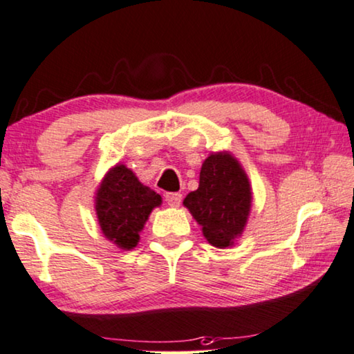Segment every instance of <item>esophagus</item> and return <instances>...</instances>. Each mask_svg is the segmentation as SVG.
Returning a JSON list of instances; mask_svg holds the SVG:
<instances>
[{"instance_id":"34e87169","label":"esophagus","mask_w":354,"mask_h":354,"mask_svg":"<svg viewBox=\"0 0 354 354\" xmlns=\"http://www.w3.org/2000/svg\"><path fill=\"white\" fill-rule=\"evenodd\" d=\"M165 202L170 205V207H179L183 202V195L179 192H167L165 194Z\"/></svg>"}]
</instances>
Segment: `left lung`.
<instances>
[{
    "mask_svg": "<svg viewBox=\"0 0 354 354\" xmlns=\"http://www.w3.org/2000/svg\"><path fill=\"white\" fill-rule=\"evenodd\" d=\"M184 205L211 245L232 246L250 214V181L230 154H211L202 165L198 189L184 198Z\"/></svg>",
    "mask_w": 354,
    "mask_h": 354,
    "instance_id": "1",
    "label": "left lung"
}]
</instances>
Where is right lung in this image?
Returning a JSON list of instances; mask_svg holds the SVG:
<instances>
[{
    "mask_svg": "<svg viewBox=\"0 0 354 354\" xmlns=\"http://www.w3.org/2000/svg\"><path fill=\"white\" fill-rule=\"evenodd\" d=\"M160 203L159 194L143 186L129 168L118 165L103 179L95 209L104 236L122 250H131L147 216Z\"/></svg>",
    "mask_w": 354,
    "mask_h": 354,
    "instance_id": "add662e5",
    "label": "right lung"
}]
</instances>
